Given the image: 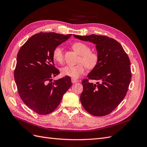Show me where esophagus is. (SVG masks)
Returning a JSON list of instances; mask_svg holds the SVG:
<instances>
[{
	"label": "esophagus",
	"mask_w": 147,
	"mask_h": 147,
	"mask_svg": "<svg viewBox=\"0 0 147 147\" xmlns=\"http://www.w3.org/2000/svg\"><path fill=\"white\" fill-rule=\"evenodd\" d=\"M71 82H72V83H77V82H79V80L72 78L71 79Z\"/></svg>",
	"instance_id": "obj_1"
}]
</instances>
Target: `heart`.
I'll return each instance as SVG.
<instances>
[{
    "label": "heart",
    "instance_id": "1",
    "mask_svg": "<svg viewBox=\"0 0 147 147\" xmlns=\"http://www.w3.org/2000/svg\"><path fill=\"white\" fill-rule=\"evenodd\" d=\"M73 50L80 55L78 63L75 66H65L61 69V74L76 79L85 71V66L88 69H93L98 64L99 55L96 52L91 51L89 46L83 42H76L72 45ZM52 57L57 63H62L64 60V53L62 48L57 46L53 49Z\"/></svg>",
    "mask_w": 147,
    "mask_h": 147
}]
</instances>
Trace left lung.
<instances>
[{"label":"left lung","instance_id":"8db88e82","mask_svg":"<svg viewBox=\"0 0 147 147\" xmlns=\"http://www.w3.org/2000/svg\"><path fill=\"white\" fill-rule=\"evenodd\" d=\"M77 38L93 43L99 55L97 65L82 81L83 90L80 101L84 109L95 116L111 113L125 97L131 80L129 58L121 45L107 36L91 34Z\"/></svg>","mask_w":147,"mask_h":147}]
</instances>
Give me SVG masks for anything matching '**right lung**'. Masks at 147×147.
Instances as JSON below:
<instances>
[{
	"label": "right lung",
	"instance_id": "obj_1",
	"mask_svg": "<svg viewBox=\"0 0 147 147\" xmlns=\"http://www.w3.org/2000/svg\"><path fill=\"white\" fill-rule=\"evenodd\" d=\"M55 33H40L29 38L17 57L14 78L21 99L38 114L55 110L71 86L69 77L51 81L59 74L54 67L53 49L70 37Z\"/></svg>",
	"mask_w": 147,
	"mask_h": 147
}]
</instances>
